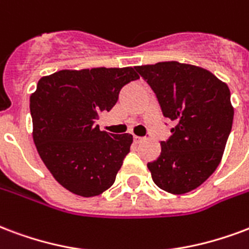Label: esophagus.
I'll use <instances>...</instances> for the list:
<instances>
[{
  "mask_svg": "<svg viewBox=\"0 0 249 249\" xmlns=\"http://www.w3.org/2000/svg\"><path fill=\"white\" fill-rule=\"evenodd\" d=\"M134 142H141V141H143V140H145V137H140V136H136V134H134Z\"/></svg>",
  "mask_w": 249,
  "mask_h": 249,
  "instance_id": "esophagus-1",
  "label": "esophagus"
}]
</instances>
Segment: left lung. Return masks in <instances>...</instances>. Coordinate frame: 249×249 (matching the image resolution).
I'll return each instance as SVG.
<instances>
[{
	"label": "left lung",
	"mask_w": 249,
	"mask_h": 249,
	"mask_svg": "<svg viewBox=\"0 0 249 249\" xmlns=\"http://www.w3.org/2000/svg\"><path fill=\"white\" fill-rule=\"evenodd\" d=\"M136 70L157 95L163 116L176 123L160 157L148 163L153 182L174 195L193 191L222 161L233 120L230 88L193 64L160 62Z\"/></svg>",
	"instance_id": "obj_1"
}]
</instances>
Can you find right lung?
Listing matches in <instances>:
<instances>
[{
    "instance_id": "add662e5",
    "label": "right lung",
    "mask_w": 249,
    "mask_h": 249,
    "mask_svg": "<svg viewBox=\"0 0 249 249\" xmlns=\"http://www.w3.org/2000/svg\"><path fill=\"white\" fill-rule=\"evenodd\" d=\"M139 78L136 67H99L39 79L30 96L33 140L50 173L72 194L96 196L115 183L133 136L107 133L95 123Z\"/></svg>"
}]
</instances>
